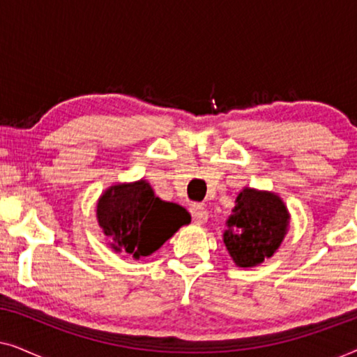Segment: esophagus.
I'll list each match as a JSON object with an SVG mask.
<instances>
[{
    "instance_id": "esophagus-1",
    "label": "esophagus",
    "mask_w": 357,
    "mask_h": 357,
    "mask_svg": "<svg viewBox=\"0 0 357 357\" xmlns=\"http://www.w3.org/2000/svg\"><path fill=\"white\" fill-rule=\"evenodd\" d=\"M190 213H192L193 221L197 224H204L208 221V209L204 208L203 204H199V203L192 204V208H190Z\"/></svg>"
}]
</instances>
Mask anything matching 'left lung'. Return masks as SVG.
Masks as SVG:
<instances>
[{
    "label": "left lung",
    "instance_id": "left-lung-1",
    "mask_svg": "<svg viewBox=\"0 0 357 357\" xmlns=\"http://www.w3.org/2000/svg\"><path fill=\"white\" fill-rule=\"evenodd\" d=\"M291 214L280 195L245 187L222 234L232 261L238 268H253L275 255L289 231Z\"/></svg>",
    "mask_w": 357,
    "mask_h": 357
}]
</instances>
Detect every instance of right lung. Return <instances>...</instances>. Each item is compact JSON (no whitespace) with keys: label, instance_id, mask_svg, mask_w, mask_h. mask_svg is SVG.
Here are the masks:
<instances>
[{"label":"right lung","instance_id":"add662e5","mask_svg":"<svg viewBox=\"0 0 357 357\" xmlns=\"http://www.w3.org/2000/svg\"><path fill=\"white\" fill-rule=\"evenodd\" d=\"M96 218L112 250L135 260L159 250L192 221L183 206L155 197L144 178L107 188L97 199Z\"/></svg>","mask_w":357,"mask_h":357}]
</instances>
